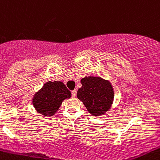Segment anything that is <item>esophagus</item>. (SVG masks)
I'll return each mask as SVG.
<instances>
[{
	"instance_id": "esophagus-1",
	"label": "esophagus",
	"mask_w": 160,
	"mask_h": 160,
	"mask_svg": "<svg viewBox=\"0 0 160 160\" xmlns=\"http://www.w3.org/2000/svg\"><path fill=\"white\" fill-rule=\"evenodd\" d=\"M71 94H72V97L74 98L75 96H76V95H77V89H74V90L72 91Z\"/></svg>"
}]
</instances>
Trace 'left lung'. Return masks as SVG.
<instances>
[{
  "label": "left lung",
  "mask_w": 160,
  "mask_h": 160,
  "mask_svg": "<svg viewBox=\"0 0 160 160\" xmlns=\"http://www.w3.org/2000/svg\"><path fill=\"white\" fill-rule=\"evenodd\" d=\"M81 88L77 96L87 108L90 115L99 116L110 109L114 99V90L111 83L99 77H85L81 79Z\"/></svg>",
  "instance_id": "left-lung-1"
}]
</instances>
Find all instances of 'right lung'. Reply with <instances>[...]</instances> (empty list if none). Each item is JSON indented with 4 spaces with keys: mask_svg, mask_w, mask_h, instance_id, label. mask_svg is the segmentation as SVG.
Wrapping results in <instances>:
<instances>
[{
    "mask_svg": "<svg viewBox=\"0 0 160 160\" xmlns=\"http://www.w3.org/2000/svg\"><path fill=\"white\" fill-rule=\"evenodd\" d=\"M71 96V91L64 83L48 81L33 96L32 104L38 113L50 117L57 112L62 102Z\"/></svg>",
    "mask_w": 160,
    "mask_h": 160,
    "instance_id": "right-lung-1",
    "label": "right lung"
}]
</instances>
